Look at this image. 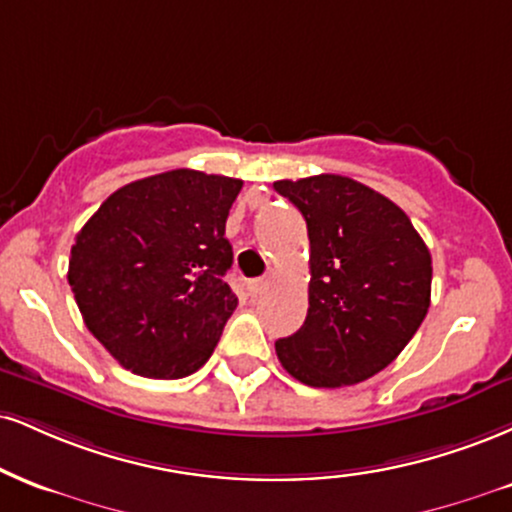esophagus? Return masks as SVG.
Returning <instances> with one entry per match:
<instances>
[{
    "label": "esophagus",
    "instance_id": "34e87169",
    "mask_svg": "<svg viewBox=\"0 0 512 512\" xmlns=\"http://www.w3.org/2000/svg\"><path fill=\"white\" fill-rule=\"evenodd\" d=\"M267 286H269V279H255V281L248 283V291L252 295H260V293L267 291Z\"/></svg>",
    "mask_w": 512,
    "mask_h": 512
}]
</instances>
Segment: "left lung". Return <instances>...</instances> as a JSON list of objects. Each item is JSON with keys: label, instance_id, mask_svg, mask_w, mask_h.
Segmentation results:
<instances>
[{"label": "left lung", "instance_id": "1", "mask_svg": "<svg viewBox=\"0 0 512 512\" xmlns=\"http://www.w3.org/2000/svg\"><path fill=\"white\" fill-rule=\"evenodd\" d=\"M310 238L305 324L276 341L291 377L317 389L360 384L400 355L427 317L432 255L408 214L348 176L276 181Z\"/></svg>", "mask_w": 512, "mask_h": 512}]
</instances>
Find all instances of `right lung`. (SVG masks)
<instances>
[{"label":"right lung","instance_id":"right-lung-1","mask_svg":"<svg viewBox=\"0 0 512 512\" xmlns=\"http://www.w3.org/2000/svg\"><path fill=\"white\" fill-rule=\"evenodd\" d=\"M243 181L174 169L128 183L78 231L69 286L90 334L121 367L181 379L217 348L238 298L226 219Z\"/></svg>","mask_w":512,"mask_h":512}]
</instances>
